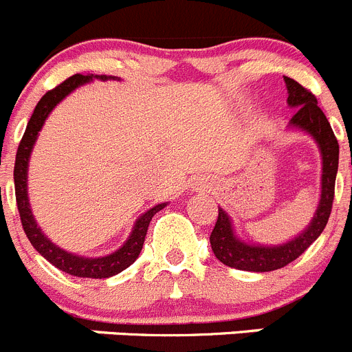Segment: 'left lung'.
<instances>
[{
	"instance_id": "1",
	"label": "left lung",
	"mask_w": 352,
	"mask_h": 352,
	"mask_svg": "<svg viewBox=\"0 0 352 352\" xmlns=\"http://www.w3.org/2000/svg\"><path fill=\"white\" fill-rule=\"evenodd\" d=\"M286 89H288V104L296 108L289 124L302 131L309 132L319 144L323 155V178H321V201L318 211L312 218L311 225L302 232L295 241L281 244V246H254L239 241L234 235L232 223L227 212L218 209V220L211 232V248L214 256L221 263L239 270L250 272H270L281 269L300 256L324 230L330 218L331 206L335 197V178L338 169V141L335 138L328 118L323 109L318 106V99L311 90L302 87L293 78L285 76Z\"/></svg>"
}]
</instances>
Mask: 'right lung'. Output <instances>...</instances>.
Wrapping results in <instances>:
<instances>
[{
  "mask_svg": "<svg viewBox=\"0 0 352 352\" xmlns=\"http://www.w3.org/2000/svg\"><path fill=\"white\" fill-rule=\"evenodd\" d=\"M96 78L106 80V75L96 76ZM89 80H92V76L80 75V73L78 75H73L67 80H64L63 83H59L57 87H54L52 90H48L47 94L40 99V102H38L36 108H34L33 115L29 118L24 136H22L21 143H19L14 167V182L15 201H17V209L19 216H21L22 228H24L29 243L33 244L34 250H36L41 256L47 258L52 265H56L57 269L63 270V272L71 274V276L76 277H94V279H102V277H109L122 272V270L127 269V267L140 256L141 248H143L144 244V237H146L148 225H150L153 214H157L160 209L166 208V204L155 206L150 211L144 212L143 216H140V220L134 225V230H132L131 237H129L127 243H125L118 251L102 258H82L60 250V248H57L56 244L50 243V241L41 234V230L38 228L36 221H34L33 218V212L29 209L28 183H25L28 182L29 155H31V150H33V144L38 138V132L43 127L45 118L48 117V113L54 109V106H56L57 102L63 101L69 92H73L76 87L83 85V83H87Z\"/></svg>",
  "mask_w": 352,
  "mask_h": 352,
  "instance_id": "obj_1",
  "label": "right lung"
}]
</instances>
